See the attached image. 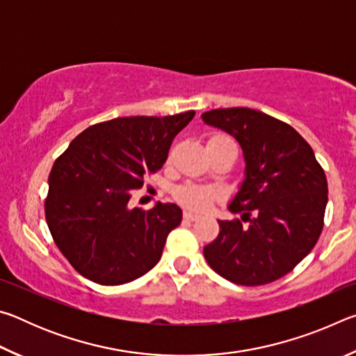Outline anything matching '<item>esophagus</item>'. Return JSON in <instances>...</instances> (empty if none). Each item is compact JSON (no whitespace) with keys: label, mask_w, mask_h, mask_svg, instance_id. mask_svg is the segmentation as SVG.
I'll list each match as a JSON object with an SVG mask.
<instances>
[{"label":"esophagus","mask_w":356,"mask_h":356,"mask_svg":"<svg viewBox=\"0 0 356 356\" xmlns=\"http://www.w3.org/2000/svg\"><path fill=\"white\" fill-rule=\"evenodd\" d=\"M184 218H185L186 221H196L197 218H200V215L193 213V212H188V210H185V212H184Z\"/></svg>","instance_id":"34e87169"}]
</instances>
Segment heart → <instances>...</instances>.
Segmentation results:
<instances>
[{
	"label": "heart",
	"instance_id": "heart-1",
	"mask_svg": "<svg viewBox=\"0 0 356 356\" xmlns=\"http://www.w3.org/2000/svg\"><path fill=\"white\" fill-rule=\"evenodd\" d=\"M207 144H226V146H236L231 138L226 135H213L209 138ZM174 196L179 202H182L184 206L195 209V210H206L210 207V204L216 197V191L210 186L196 185V184H184L179 185L174 190Z\"/></svg>",
	"mask_w": 356,
	"mask_h": 356
}]
</instances>
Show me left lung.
<instances>
[{
	"label": "left lung",
	"mask_w": 356,
	"mask_h": 356,
	"mask_svg": "<svg viewBox=\"0 0 356 356\" xmlns=\"http://www.w3.org/2000/svg\"><path fill=\"white\" fill-rule=\"evenodd\" d=\"M201 118L242 147L245 177L229 210L250 221L218 220L220 234L204 246V257L234 284L280 280L309 254L323 227L328 185L314 150L291 125L251 108Z\"/></svg>",
	"instance_id": "1"
}]
</instances>
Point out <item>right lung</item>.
Segmentation results:
<instances>
[{"mask_svg": "<svg viewBox=\"0 0 356 356\" xmlns=\"http://www.w3.org/2000/svg\"><path fill=\"white\" fill-rule=\"evenodd\" d=\"M195 111L106 120L81 131L48 177L47 225L78 273L119 286L159 264L168 234L182 221L176 204L131 209V193L160 170Z\"/></svg>", "mask_w": 356, "mask_h": 356, "instance_id": "obj_1", "label": "right lung"}]
</instances>
